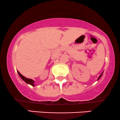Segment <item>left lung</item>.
<instances>
[{
	"label": "left lung",
	"instance_id": "8db88e82",
	"mask_svg": "<svg viewBox=\"0 0 120 120\" xmlns=\"http://www.w3.org/2000/svg\"><path fill=\"white\" fill-rule=\"evenodd\" d=\"M103 73H101V74H100V75H99V77H98V79H99V78H100V77H101V75H102Z\"/></svg>",
	"mask_w": 120,
	"mask_h": 120
}]
</instances>
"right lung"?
<instances>
[{
	"label": "right lung",
	"mask_w": 120,
	"mask_h": 120,
	"mask_svg": "<svg viewBox=\"0 0 120 120\" xmlns=\"http://www.w3.org/2000/svg\"><path fill=\"white\" fill-rule=\"evenodd\" d=\"M17 72H18V74H19V75H20V77L22 78V79L23 81H24L26 83L29 84V85H31V86H35L34 80H33V79H29V78H26L25 77L23 76V75H22V74H21L19 71H17Z\"/></svg>",
	"instance_id": "right-lung-1"
}]
</instances>
